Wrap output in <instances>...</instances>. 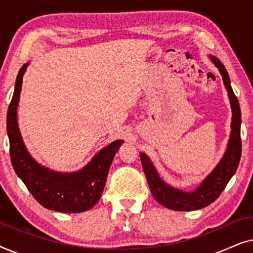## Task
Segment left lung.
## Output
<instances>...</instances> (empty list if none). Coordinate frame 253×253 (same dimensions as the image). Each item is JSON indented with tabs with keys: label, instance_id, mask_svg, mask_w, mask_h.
Listing matches in <instances>:
<instances>
[{
	"label": "left lung",
	"instance_id": "left-lung-1",
	"mask_svg": "<svg viewBox=\"0 0 253 253\" xmlns=\"http://www.w3.org/2000/svg\"><path fill=\"white\" fill-rule=\"evenodd\" d=\"M210 58L215 64V67L219 69L220 74L222 76L223 84L226 86L228 96H229L231 112H233L231 132L227 150L216 167L204 179L202 184L197 186L192 191L188 192L172 188L162 181L150 158L145 153H140L141 165H143L144 172L146 175L152 195L158 203H160L162 206L167 207L169 210L196 211L209 206L221 195V192L223 191L228 182L233 177L238 167V164H240L242 153L240 103H238L236 95L234 94L233 88H231L229 75H228L224 65L215 56H210Z\"/></svg>",
	"mask_w": 253,
	"mask_h": 253
}]
</instances>
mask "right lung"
<instances>
[{
	"label": "right lung",
	"mask_w": 253,
	"mask_h": 253,
	"mask_svg": "<svg viewBox=\"0 0 253 253\" xmlns=\"http://www.w3.org/2000/svg\"><path fill=\"white\" fill-rule=\"evenodd\" d=\"M27 65L29 63L24 64L17 76L15 92L6 115V131L13 169L37 202L43 207L63 213L85 212L99 202L109 167L123 140H115L102 148L78 171L58 172L38 164L27 152L17 122L23 76Z\"/></svg>",
	"instance_id": "1"
}]
</instances>
